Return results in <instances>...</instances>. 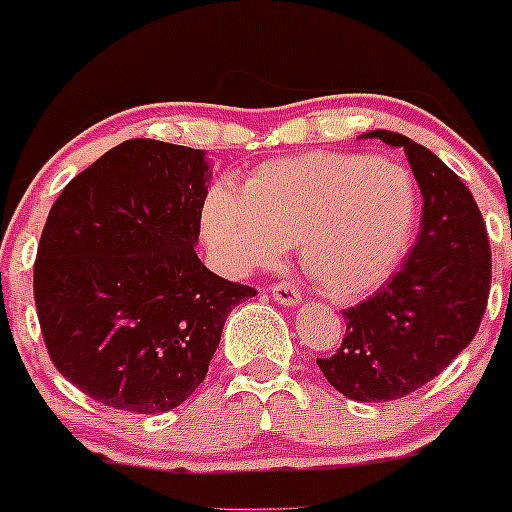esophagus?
<instances>
[{"label": "esophagus", "mask_w": 512, "mask_h": 512, "mask_svg": "<svg viewBox=\"0 0 512 512\" xmlns=\"http://www.w3.org/2000/svg\"><path fill=\"white\" fill-rule=\"evenodd\" d=\"M270 294L277 304H282V307H297V304L302 302V294H299V289L287 285V282H277V285H272Z\"/></svg>", "instance_id": "obj_1"}]
</instances>
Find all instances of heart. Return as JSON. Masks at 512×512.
Here are the masks:
<instances>
[{"mask_svg": "<svg viewBox=\"0 0 512 512\" xmlns=\"http://www.w3.org/2000/svg\"><path fill=\"white\" fill-rule=\"evenodd\" d=\"M421 200L406 168L366 153L312 151L262 163L242 185L215 183L200 232L232 277L277 265L297 242L307 275L339 299L384 285L409 255Z\"/></svg>", "mask_w": 512, "mask_h": 512, "instance_id": "b5f03b06", "label": "heart"}]
</instances>
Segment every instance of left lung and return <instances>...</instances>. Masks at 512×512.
I'll use <instances>...</instances> for the list:
<instances>
[{"label":"left lung","mask_w":512,"mask_h":512,"mask_svg":"<svg viewBox=\"0 0 512 512\" xmlns=\"http://www.w3.org/2000/svg\"><path fill=\"white\" fill-rule=\"evenodd\" d=\"M404 148L421 188V230L404 267L374 297L344 309L347 334L317 359L354 401H394L441 374L476 337L490 292V245L471 190L436 153L394 131H369Z\"/></svg>","instance_id":"8db88e82"}]
</instances>
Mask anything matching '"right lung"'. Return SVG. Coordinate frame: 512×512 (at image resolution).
Here are the masks:
<instances>
[{"label": "right lung", "mask_w": 512, "mask_h": 512, "mask_svg": "<svg viewBox=\"0 0 512 512\" xmlns=\"http://www.w3.org/2000/svg\"><path fill=\"white\" fill-rule=\"evenodd\" d=\"M205 151L133 138L76 175L34 265L41 334L61 376L98 404L163 414L208 374L227 314L255 289L195 255Z\"/></svg>", "instance_id": "1"}]
</instances>
